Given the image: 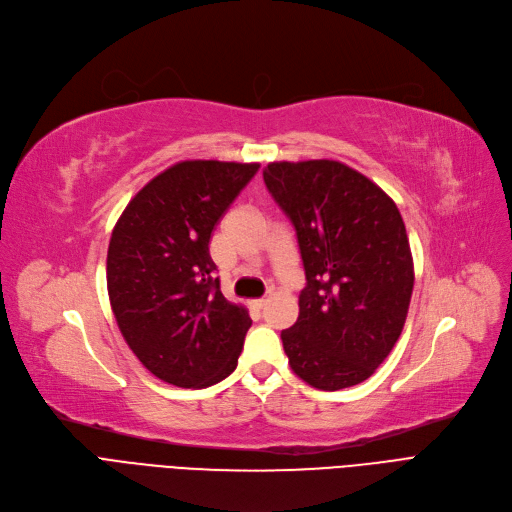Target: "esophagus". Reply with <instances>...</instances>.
<instances>
[{"label": "esophagus", "mask_w": 512, "mask_h": 512, "mask_svg": "<svg viewBox=\"0 0 512 512\" xmlns=\"http://www.w3.org/2000/svg\"><path fill=\"white\" fill-rule=\"evenodd\" d=\"M266 302H269V298H260V300H254V302H252V306H254L256 310H260V308H264V306H266Z\"/></svg>", "instance_id": "1"}]
</instances>
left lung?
Wrapping results in <instances>:
<instances>
[{
  "label": "left lung",
  "instance_id": "obj_1",
  "mask_svg": "<svg viewBox=\"0 0 512 512\" xmlns=\"http://www.w3.org/2000/svg\"><path fill=\"white\" fill-rule=\"evenodd\" d=\"M296 229L306 287L281 331L291 371L337 392L369 379L402 333L415 266L398 206L337 160L271 162L262 170Z\"/></svg>",
  "mask_w": 512,
  "mask_h": 512
}]
</instances>
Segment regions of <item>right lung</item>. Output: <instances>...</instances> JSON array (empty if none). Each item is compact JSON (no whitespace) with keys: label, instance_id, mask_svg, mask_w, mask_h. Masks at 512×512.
Instances as JSON below:
<instances>
[{"label":"right lung","instance_id":"obj_1","mask_svg":"<svg viewBox=\"0 0 512 512\" xmlns=\"http://www.w3.org/2000/svg\"><path fill=\"white\" fill-rule=\"evenodd\" d=\"M260 164L185 160L129 202L108 246V296L125 342L158 379L208 387L229 377L252 319L221 294L210 235Z\"/></svg>","mask_w":512,"mask_h":512}]
</instances>
